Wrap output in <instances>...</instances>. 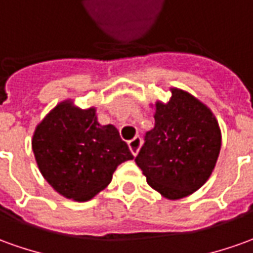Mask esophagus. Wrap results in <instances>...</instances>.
Listing matches in <instances>:
<instances>
[{
	"label": "esophagus",
	"instance_id": "34e87169",
	"mask_svg": "<svg viewBox=\"0 0 253 253\" xmlns=\"http://www.w3.org/2000/svg\"><path fill=\"white\" fill-rule=\"evenodd\" d=\"M141 144H142L141 137H134L133 140L128 141V148H130L133 155H137V154H138V151H140L141 148Z\"/></svg>",
	"mask_w": 253,
	"mask_h": 253
}]
</instances>
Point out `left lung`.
I'll return each mask as SVG.
<instances>
[{
    "instance_id": "8db88e82",
    "label": "left lung",
    "mask_w": 253,
    "mask_h": 253,
    "mask_svg": "<svg viewBox=\"0 0 253 253\" xmlns=\"http://www.w3.org/2000/svg\"><path fill=\"white\" fill-rule=\"evenodd\" d=\"M171 98L155 104V127L135 156L148 184L165 198L180 199L211 177L221 147L212 111L190 92L170 88Z\"/></svg>"
}]
</instances>
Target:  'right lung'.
I'll return each instance as SVG.
<instances>
[{
  "instance_id": "right-lung-1",
  "label": "right lung",
  "mask_w": 253,
  "mask_h": 253,
  "mask_svg": "<svg viewBox=\"0 0 253 253\" xmlns=\"http://www.w3.org/2000/svg\"><path fill=\"white\" fill-rule=\"evenodd\" d=\"M32 148L48 184L79 202L102 191L120 163L134 158L116 127L98 123L95 108L80 109L70 99L36 127Z\"/></svg>"
}]
</instances>
